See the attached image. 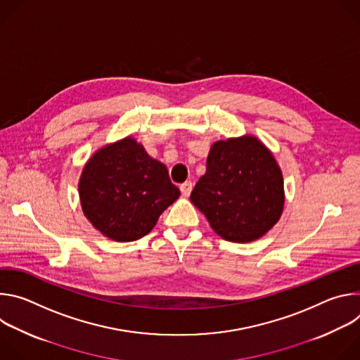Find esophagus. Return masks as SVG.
<instances>
[{"mask_svg": "<svg viewBox=\"0 0 360 360\" xmlns=\"http://www.w3.org/2000/svg\"><path fill=\"white\" fill-rule=\"evenodd\" d=\"M192 182L191 181H186V182H184L181 186H179V189H181V192H182V195L184 196H189L191 195V192H192Z\"/></svg>", "mask_w": 360, "mask_h": 360, "instance_id": "esophagus-1", "label": "esophagus"}]
</instances>
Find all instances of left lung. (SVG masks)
<instances>
[{
    "label": "left lung",
    "mask_w": 360,
    "mask_h": 360,
    "mask_svg": "<svg viewBox=\"0 0 360 360\" xmlns=\"http://www.w3.org/2000/svg\"><path fill=\"white\" fill-rule=\"evenodd\" d=\"M191 202L224 239L256 240L282 215V171L258 138L218 141L211 146L207 172L196 182Z\"/></svg>",
    "instance_id": "obj_1"
}]
</instances>
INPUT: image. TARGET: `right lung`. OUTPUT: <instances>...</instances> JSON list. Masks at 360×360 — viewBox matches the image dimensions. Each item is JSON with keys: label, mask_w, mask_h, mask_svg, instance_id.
Masks as SVG:
<instances>
[{"label": "right lung", "mask_w": 360, "mask_h": 360, "mask_svg": "<svg viewBox=\"0 0 360 360\" xmlns=\"http://www.w3.org/2000/svg\"><path fill=\"white\" fill-rule=\"evenodd\" d=\"M84 215L102 235L136 240L181 195L167 167L128 136L105 145L89 158L78 184Z\"/></svg>", "instance_id": "obj_1"}]
</instances>
